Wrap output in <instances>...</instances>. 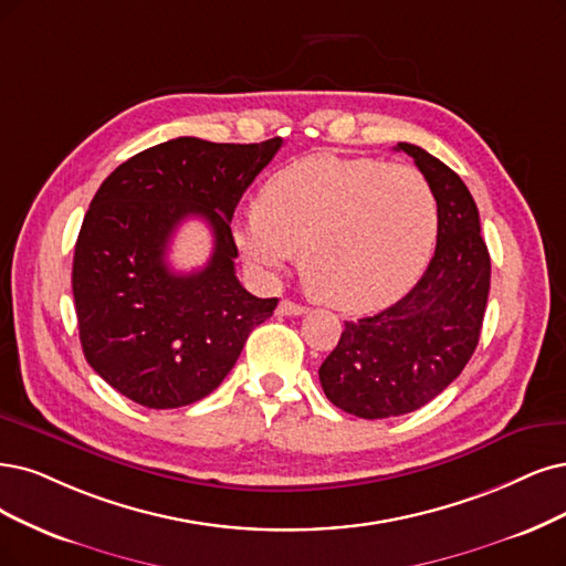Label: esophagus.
Wrapping results in <instances>:
<instances>
[{"label":"esophagus","instance_id":"esophagus-1","mask_svg":"<svg viewBox=\"0 0 566 566\" xmlns=\"http://www.w3.org/2000/svg\"><path fill=\"white\" fill-rule=\"evenodd\" d=\"M305 312H307L305 305L294 303V301H289V298L280 301V305H277V315H282V317H298V315H305Z\"/></svg>","mask_w":566,"mask_h":566}]
</instances>
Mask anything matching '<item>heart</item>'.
Masks as SVG:
<instances>
[{"instance_id": "b5f03b06", "label": "heart", "mask_w": 566, "mask_h": 566, "mask_svg": "<svg viewBox=\"0 0 566 566\" xmlns=\"http://www.w3.org/2000/svg\"><path fill=\"white\" fill-rule=\"evenodd\" d=\"M436 226V198L410 167L307 156L263 184L235 242L263 277L280 275L301 251L312 296L366 312L401 298L422 275Z\"/></svg>"}]
</instances>
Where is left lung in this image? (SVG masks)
I'll list each match as a JSON object with an SVG mask.
<instances>
[{"label": "left lung", "mask_w": 566, "mask_h": 566, "mask_svg": "<svg viewBox=\"0 0 566 566\" xmlns=\"http://www.w3.org/2000/svg\"><path fill=\"white\" fill-rule=\"evenodd\" d=\"M438 209L433 259L408 294L373 317L345 322L319 368L326 399L340 410L385 420L436 399L469 364L490 294V251L467 184L446 163L408 142Z\"/></svg>", "instance_id": "obj_1"}]
</instances>
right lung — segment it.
I'll return each instance as SVG.
<instances>
[{
    "label": "right lung",
    "mask_w": 566,
    "mask_h": 566,
    "mask_svg": "<svg viewBox=\"0 0 566 566\" xmlns=\"http://www.w3.org/2000/svg\"><path fill=\"white\" fill-rule=\"evenodd\" d=\"M280 146L282 137H177L125 160L97 188L74 249L78 338L93 370L130 401L167 410L205 399L272 317L277 298L251 296L235 277L230 219ZM188 216L208 221L216 249L205 269L175 273L166 244Z\"/></svg>",
    "instance_id": "obj_1"
}]
</instances>
